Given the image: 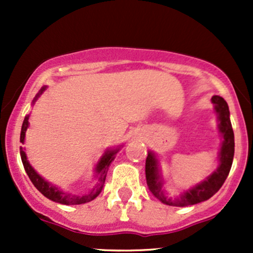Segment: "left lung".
I'll return each mask as SVG.
<instances>
[{"mask_svg":"<svg viewBox=\"0 0 253 253\" xmlns=\"http://www.w3.org/2000/svg\"><path fill=\"white\" fill-rule=\"evenodd\" d=\"M215 112L218 114V127L221 134L220 152H219V167L213 174H211L205 181L196 185L195 187L185 191L177 197H168L163 191V178L160 175L159 162L153 152H148L145 160V178L150 192L160 201L168 206L186 207L197 205L203 201L209 200L211 196L215 195L223 183L225 182L231 165H233L234 152H235V142H234V131L230 122V112L226 101L221 96L214 95L211 98Z\"/></svg>","mask_w":253,"mask_h":253,"instance_id":"obj_1","label":"left lung"}]
</instances>
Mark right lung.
<instances>
[{"label": "right lung", "instance_id": "add662e5", "mask_svg": "<svg viewBox=\"0 0 253 253\" xmlns=\"http://www.w3.org/2000/svg\"><path fill=\"white\" fill-rule=\"evenodd\" d=\"M46 89V85L42 86V89L39 90V93L37 94V96L34 98L33 100V104L35 103L38 98L42 94V91ZM29 127V115H27L23 121L22 125V131H20V142L24 143L25 139V132H27V128ZM120 148H116V149H108L105 153H104L103 157L100 158V160L98 162L95 168V172L96 176H98V182H96L95 187L88 192L86 195L83 196H77V195H72V193H67V192H63L62 190L57 188L56 186L51 185L48 183L47 181H45L44 178L42 177L34 169H33L32 165L29 164L27 159V154H25L24 149L20 147V158H22V163H23V167H24L25 172L27 175L29 176L30 181L33 182V185L38 188V191L42 193L45 197L48 198V200L53 201V202H57L61 203V205H67V206H73V205H83V203L86 202H90L93 201L94 198H96L99 196V193L101 192L104 187V183H105V178H106V174H108V170L109 167L115 159V155L116 153L119 152Z\"/></svg>", "mask_w": 253, "mask_h": 253}]
</instances>
